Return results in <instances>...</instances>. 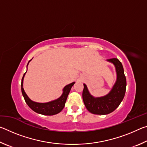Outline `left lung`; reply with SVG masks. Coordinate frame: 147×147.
<instances>
[{
  "label": "left lung",
  "mask_w": 147,
  "mask_h": 147,
  "mask_svg": "<svg viewBox=\"0 0 147 147\" xmlns=\"http://www.w3.org/2000/svg\"><path fill=\"white\" fill-rule=\"evenodd\" d=\"M108 61L114 64L117 76L110 93L102 97L94 98L89 93L86 84H84V103L89 112L96 115H106L113 111L123 100L126 92V80L121 62L115 58L108 59Z\"/></svg>",
  "instance_id": "obj_1"
}]
</instances>
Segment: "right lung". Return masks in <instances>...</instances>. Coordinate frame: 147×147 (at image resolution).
<instances>
[{"mask_svg": "<svg viewBox=\"0 0 147 147\" xmlns=\"http://www.w3.org/2000/svg\"><path fill=\"white\" fill-rule=\"evenodd\" d=\"M30 61L31 59L28 61V63ZM28 65H27V66H28ZM26 73L24 74L23 78H22V80H21V91H22V94H23V97L24 98V100H25L27 105H28L30 108L32 109V110L34 111L35 112L40 113V114H42V115H53L60 112V111L64 108L66 100L67 98L68 94L71 91V88L74 84V82L71 83L65 87L63 90V94H61L60 97L58 99H56V100L49 102H47V103L35 102L31 100L30 99L28 98V96H27V94L24 91L23 83L24 76L25 75Z\"/></svg>", "mask_w": 147, "mask_h": 147, "instance_id": "obj_1", "label": "right lung"}]
</instances>
